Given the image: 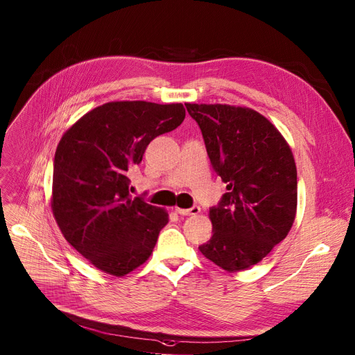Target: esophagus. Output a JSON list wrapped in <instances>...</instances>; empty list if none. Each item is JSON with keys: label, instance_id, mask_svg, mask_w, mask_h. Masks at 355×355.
I'll list each match as a JSON object with an SVG mask.
<instances>
[{"label": "esophagus", "instance_id": "obj_1", "mask_svg": "<svg viewBox=\"0 0 355 355\" xmlns=\"http://www.w3.org/2000/svg\"><path fill=\"white\" fill-rule=\"evenodd\" d=\"M175 211L182 215V216H191V215H198L200 212V207L198 205L189 207V209H182V207H175Z\"/></svg>", "mask_w": 355, "mask_h": 355}]
</instances>
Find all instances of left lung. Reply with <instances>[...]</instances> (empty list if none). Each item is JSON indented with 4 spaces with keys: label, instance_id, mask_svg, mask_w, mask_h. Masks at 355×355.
Instances as JSON below:
<instances>
[{
    "label": "left lung",
    "instance_id": "left-lung-1",
    "mask_svg": "<svg viewBox=\"0 0 355 355\" xmlns=\"http://www.w3.org/2000/svg\"><path fill=\"white\" fill-rule=\"evenodd\" d=\"M227 192L211 207L214 235L199 246L227 272L261 262L293 227L297 166L289 144L261 113L229 104L184 103Z\"/></svg>",
    "mask_w": 355,
    "mask_h": 355
}]
</instances>
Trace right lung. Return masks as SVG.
Returning a JSON list of instances; mask_svg holds the SVG:
<instances>
[{"mask_svg": "<svg viewBox=\"0 0 355 355\" xmlns=\"http://www.w3.org/2000/svg\"><path fill=\"white\" fill-rule=\"evenodd\" d=\"M180 103L110 101L80 117L54 156L51 209L62 236L103 272L124 277L149 259L169 215L132 198L129 173L148 144L184 119Z\"/></svg>", "mask_w": 355, "mask_h": 355, "instance_id": "right-lung-1", "label": "right lung"}]
</instances>
